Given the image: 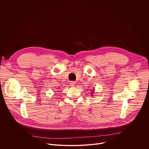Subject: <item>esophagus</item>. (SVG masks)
<instances>
[{
    "label": "esophagus",
    "mask_w": 149,
    "mask_h": 149,
    "mask_svg": "<svg viewBox=\"0 0 149 149\" xmlns=\"http://www.w3.org/2000/svg\"><path fill=\"white\" fill-rule=\"evenodd\" d=\"M70 84V86L71 87H74V86H75V81H71Z\"/></svg>",
    "instance_id": "34e87169"
}]
</instances>
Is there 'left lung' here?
Instances as JSON below:
<instances>
[{
    "label": "left lung",
    "mask_w": 149,
    "mask_h": 149,
    "mask_svg": "<svg viewBox=\"0 0 149 149\" xmlns=\"http://www.w3.org/2000/svg\"><path fill=\"white\" fill-rule=\"evenodd\" d=\"M93 93H93H93H91V94H93Z\"/></svg>",
    "instance_id": "1"
}]
</instances>
